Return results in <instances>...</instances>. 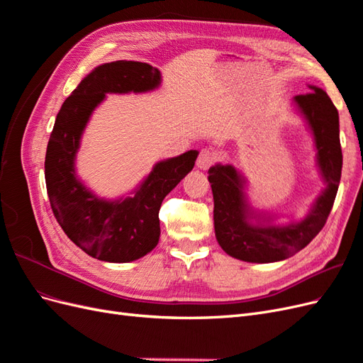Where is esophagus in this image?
Listing matches in <instances>:
<instances>
[{
  "mask_svg": "<svg viewBox=\"0 0 363 363\" xmlns=\"http://www.w3.org/2000/svg\"><path fill=\"white\" fill-rule=\"evenodd\" d=\"M216 160V155L213 152V150L211 148H203L200 151V156L199 159H196V167H199L200 169L206 171L212 167V164L215 163Z\"/></svg>",
  "mask_w": 363,
  "mask_h": 363,
  "instance_id": "esophagus-1",
  "label": "esophagus"
}]
</instances>
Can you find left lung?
<instances>
[{"label":"left lung","instance_id":"obj_1","mask_svg":"<svg viewBox=\"0 0 363 363\" xmlns=\"http://www.w3.org/2000/svg\"><path fill=\"white\" fill-rule=\"evenodd\" d=\"M309 87L312 92L294 96V103L313 136L316 167L325 188L300 221L276 224L274 218L255 211L250 204L244 175L232 164L216 163L208 169L215 236L228 256L251 263L284 260L309 244L327 221L342 171L339 115L321 87Z\"/></svg>","mask_w":363,"mask_h":363}]
</instances>
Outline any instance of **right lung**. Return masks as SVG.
<instances>
[{"label":"right lung","instance_id":"right-lung-1","mask_svg":"<svg viewBox=\"0 0 363 363\" xmlns=\"http://www.w3.org/2000/svg\"><path fill=\"white\" fill-rule=\"evenodd\" d=\"M160 83V71L148 63H103L65 100L54 123L45 156L52 213L72 242L98 260L133 262L157 245L162 201L192 171L199 156L191 150L157 162L131 195L116 200L100 199L77 175L75 157L83 131L106 94L150 92Z\"/></svg>","mask_w":363,"mask_h":363}]
</instances>
